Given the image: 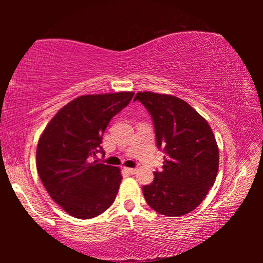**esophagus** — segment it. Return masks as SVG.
I'll list each match as a JSON object with an SVG mask.
<instances>
[{"mask_svg":"<svg viewBox=\"0 0 263 263\" xmlns=\"http://www.w3.org/2000/svg\"><path fill=\"white\" fill-rule=\"evenodd\" d=\"M124 171H125L126 173H128V174H131V175H133V174H136L137 173V169L136 168H124Z\"/></svg>","mask_w":263,"mask_h":263,"instance_id":"esophagus-1","label":"esophagus"}]
</instances>
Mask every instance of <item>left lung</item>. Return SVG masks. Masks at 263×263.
<instances>
[{
    "mask_svg": "<svg viewBox=\"0 0 263 263\" xmlns=\"http://www.w3.org/2000/svg\"><path fill=\"white\" fill-rule=\"evenodd\" d=\"M152 116L159 148H163L161 172L142 186L148 205L163 216L179 217L195 210L213 185L219 152L210 125L179 97L152 91L137 92Z\"/></svg>",
    "mask_w": 263,
    "mask_h": 263,
    "instance_id": "left-lung-1",
    "label": "left lung"
}]
</instances>
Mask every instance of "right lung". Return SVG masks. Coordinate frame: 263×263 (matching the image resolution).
<instances>
[{"instance_id":"obj_1","label":"right lung","mask_w":263,"mask_h":263,"mask_svg":"<svg viewBox=\"0 0 263 263\" xmlns=\"http://www.w3.org/2000/svg\"><path fill=\"white\" fill-rule=\"evenodd\" d=\"M133 95L121 91L77 97L58 111L39 138L38 175L53 201L68 215L90 219L114 203L123 179L121 169L90 158L103 152L106 126Z\"/></svg>"}]
</instances>
